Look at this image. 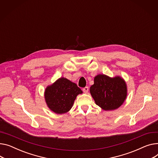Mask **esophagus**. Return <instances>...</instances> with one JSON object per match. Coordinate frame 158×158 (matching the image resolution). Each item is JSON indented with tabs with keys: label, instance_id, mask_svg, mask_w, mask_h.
<instances>
[{
	"label": "esophagus",
	"instance_id": "esophagus-1",
	"mask_svg": "<svg viewBox=\"0 0 158 158\" xmlns=\"http://www.w3.org/2000/svg\"><path fill=\"white\" fill-rule=\"evenodd\" d=\"M88 90H89V88L88 86H86V87H85V88L82 89V91H83V92L85 93H87Z\"/></svg>",
	"mask_w": 158,
	"mask_h": 158
}]
</instances>
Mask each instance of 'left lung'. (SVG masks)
<instances>
[{
	"instance_id": "left-lung-1",
	"label": "left lung",
	"mask_w": 158,
	"mask_h": 158,
	"mask_svg": "<svg viewBox=\"0 0 158 158\" xmlns=\"http://www.w3.org/2000/svg\"><path fill=\"white\" fill-rule=\"evenodd\" d=\"M90 93L96 104L103 110H112L119 107L127 95L126 83L120 77L110 78L99 74L94 79Z\"/></svg>"
}]
</instances>
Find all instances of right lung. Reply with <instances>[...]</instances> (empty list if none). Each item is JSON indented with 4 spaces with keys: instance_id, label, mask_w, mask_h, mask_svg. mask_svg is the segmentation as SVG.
<instances>
[{
    "instance_id": "obj_1",
    "label": "right lung",
    "mask_w": 158,
    "mask_h": 158,
    "mask_svg": "<svg viewBox=\"0 0 158 158\" xmlns=\"http://www.w3.org/2000/svg\"><path fill=\"white\" fill-rule=\"evenodd\" d=\"M82 93L76 84L61 77L46 89L45 99L52 111L64 114L69 111L77 94Z\"/></svg>"
}]
</instances>
